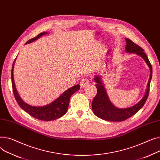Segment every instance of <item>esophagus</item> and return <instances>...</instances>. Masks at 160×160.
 Instances as JSON below:
<instances>
[{"mask_svg": "<svg viewBox=\"0 0 160 160\" xmlns=\"http://www.w3.org/2000/svg\"><path fill=\"white\" fill-rule=\"evenodd\" d=\"M89 84H90V80H89L88 78H87L82 79L81 80V82H80L81 87H82V88H83V87H87V86H88Z\"/></svg>", "mask_w": 160, "mask_h": 160, "instance_id": "1", "label": "esophagus"}]
</instances>
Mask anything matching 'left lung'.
<instances>
[{"mask_svg": "<svg viewBox=\"0 0 160 160\" xmlns=\"http://www.w3.org/2000/svg\"><path fill=\"white\" fill-rule=\"evenodd\" d=\"M125 40L127 42L125 51L128 53H135L144 59L150 68V72H151L150 78L147 84L145 94L137 104L127 108H118L110 102L107 96L106 90L102 84L101 78L99 76L94 78V81L96 82V87L98 92L97 95L92 101V110L96 116L108 121H123L134 116L143 107L149 93L150 84H151L152 76V65L143 48L135 44L130 39H125Z\"/></svg>", "mask_w": 160, "mask_h": 160, "instance_id": "8db88e82", "label": "left lung"}]
</instances>
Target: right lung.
I'll use <instances>...</instances> for the list:
<instances>
[{
  "mask_svg": "<svg viewBox=\"0 0 160 160\" xmlns=\"http://www.w3.org/2000/svg\"><path fill=\"white\" fill-rule=\"evenodd\" d=\"M47 32H42L39 33L37 37L34 38L30 39L28 41L26 44L31 43L37 39L40 38L43 35L47 34ZM16 59V58H15ZM15 59L12 65V88H13V92L15 96V98L17 102V103L25 112H26L28 114H30L31 116L42 121H48L57 119L60 118L62 116H64L66 112H67L68 106H69V102L70 97L73 93L76 92L80 88L79 84H76L68 90H66L63 92L62 94L52 102L50 104L47 105L43 107H33L26 103L18 95V93L16 90L15 82L13 79V68H14V64L15 62Z\"/></svg>",
  "mask_w": 160,
  "mask_h": 160,
  "instance_id": "add662e5",
  "label": "right lung"
}]
</instances>
